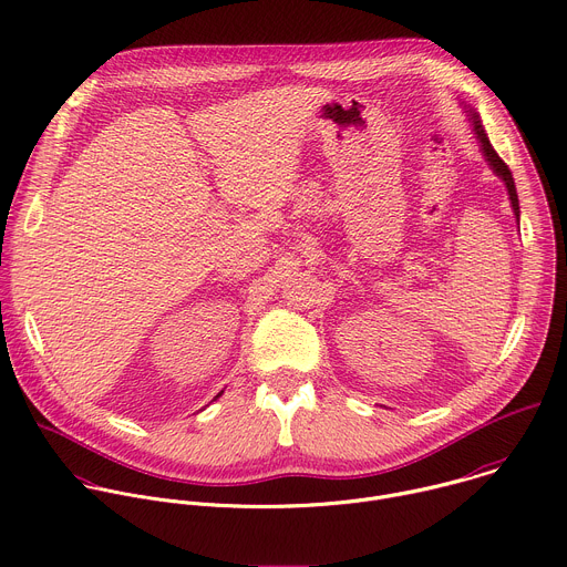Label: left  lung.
Instances as JSON below:
<instances>
[{
  "label": "left lung",
  "instance_id": "1",
  "mask_svg": "<svg viewBox=\"0 0 567 567\" xmlns=\"http://www.w3.org/2000/svg\"><path fill=\"white\" fill-rule=\"evenodd\" d=\"M472 122H474L476 137H478V142H481V148H483V153H485V157H487L489 166L496 171V175H498V177L505 182V186H507V194H509V200H512V209H514V216H516V220H518V196H516L514 177H512V173H509L507 164L498 157V153H496V151H494V146L489 144V140H487V135H485V131H483L481 120H478V115H476V113H472Z\"/></svg>",
  "mask_w": 567,
  "mask_h": 567
}]
</instances>
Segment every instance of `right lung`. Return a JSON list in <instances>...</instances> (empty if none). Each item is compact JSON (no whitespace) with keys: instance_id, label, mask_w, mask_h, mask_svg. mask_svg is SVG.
Returning a JSON list of instances; mask_svg holds the SVG:
<instances>
[{"instance_id":"1","label":"right lung","mask_w":567,"mask_h":567,"mask_svg":"<svg viewBox=\"0 0 567 567\" xmlns=\"http://www.w3.org/2000/svg\"><path fill=\"white\" fill-rule=\"evenodd\" d=\"M218 396H223V392H220V394H218ZM218 396H216V399H218Z\"/></svg>"}]
</instances>
